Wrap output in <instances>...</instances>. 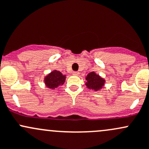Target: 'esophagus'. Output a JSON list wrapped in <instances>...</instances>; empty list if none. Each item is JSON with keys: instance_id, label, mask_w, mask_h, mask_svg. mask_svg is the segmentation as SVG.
<instances>
[{"instance_id": "obj_1", "label": "esophagus", "mask_w": 149, "mask_h": 149, "mask_svg": "<svg viewBox=\"0 0 149 149\" xmlns=\"http://www.w3.org/2000/svg\"><path fill=\"white\" fill-rule=\"evenodd\" d=\"M79 72H72V74L73 75H79Z\"/></svg>"}]
</instances>
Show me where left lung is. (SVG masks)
<instances>
[{"instance_id": "8db88e82", "label": "left lung", "mask_w": 149, "mask_h": 149, "mask_svg": "<svg viewBox=\"0 0 149 149\" xmlns=\"http://www.w3.org/2000/svg\"><path fill=\"white\" fill-rule=\"evenodd\" d=\"M86 80H87V82H86L87 87L90 89H93L95 91L102 88L105 83V80L99 75L96 74L94 72L87 74Z\"/></svg>"}]
</instances>
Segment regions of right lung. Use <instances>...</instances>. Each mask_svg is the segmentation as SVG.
I'll return each mask as SVG.
<instances>
[{
	"label": "right lung",
	"mask_w": 149,
	"mask_h": 149,
	"mask_svg": "<svg viewBox=\"0 0 149 149\" xmlns=\"http://www.w3.org/2000/svg\"><path fill=\"white\" fill-rule=\"evenodd\" d=\"M65 75L62 74L59 71L54 70L44 78V82L47 87L54 89L63 85L65 82Z\"/></svg>",
	"instance_id": "right-lung-1"
}]
</instances>
